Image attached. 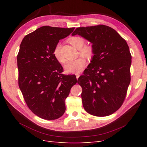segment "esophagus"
Listing matches in <instances>:
<instances>
[{"instance_id": "esophagus-1", "label": "esophagus", "mask_w": 147, "mask_h": 147, "mask_svg": "<svg viewBox=\"0 0 147 147\" xmlns=\"http://www.w3.org/2000/svg\"><path fill=\"white\" fill-rule=\"evenodd\" d=\"M75 74H76V78H77V79H78V78H79V76H80V73H76Z\"/></svg>"}]
</instances>
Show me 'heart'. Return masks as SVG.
<instances>
[{
	"label": "heart",
	"mask_w": 147,
	"mask_h": 147,
	"mask_svg": "<svg viewBox=\"0 0 147 147\" xmlns=\"http://www.w3.org/2000/svg\"><path fill=\"white\" fill-rule=\"evenodd\" d=\"M68 43L73 47L79 50L80 54L88 60H92L95 55V50L92 45H84V38L79 36H73L68 39ZM53 56L60 64H64L65 59L62 55L59 45H57L53 49ZM86 65V60L83 57H80L74 61H69L65 65V71L68 73H80Z\"/></svg>",
	"instance_id": "b5f03b06"
}]
</instances>
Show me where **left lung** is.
Here are the masks:
<instances>
[{"mask_svg":"<svg viewBox=\"0 0 147 147\" xmlns=\"http://www.w3.org/2000/svg\"><path fill=\"white\" fill-rule=\"evenodd\" d=\"M92 43L95 55L78 83L83 106L89 114L107 116L118 110L130 82L132 56L129 46L114 29L105 25L77 28L72 33Z\"/></svg>","mask_w":147,"mask_h":147,"instance_id":"1","label":"left lung"}]
</instances>
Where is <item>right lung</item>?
I'll return each instance as SVG.
<instances>
[{"mask_svg":"<svg viewBox=\"0 0 147 147\" xmlns=\"http://www.w3.org/2000/svg\"><path fill=\"white\" fill-rule=\"evenodd\" d=\"M74 27L43 26L23 38L17 55L18 85L25 101L34 114L55 120L65 111V99L77 83L75 75L63 74V68L53 56L59 40Z\"/></svg>","mask_w":147,"mask_h":147,"instance_id":"1","label":"right lung"}]
</instances>
